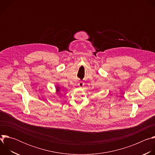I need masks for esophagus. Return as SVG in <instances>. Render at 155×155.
<instances>
[{"mask_svg": "<svg viewBox=\"0 0 155 155\" xmlns=\"http://www.w3.org/2000/svg\"><path fill=\"white\" fill-rule=\"evenodd\" d=\"M78 85L79 87H83V83L82 81H80V82L78 83Z\"/></svg>", "mask_w": 155, "mask_h": 155, "instance_id": "1", "label": "esophagus"}]
</instances>
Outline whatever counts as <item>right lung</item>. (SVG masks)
<instances>
[{"instance_id": "add662e5", "label": "right lung", "mask_w": 155, "mask_h": 155, "mask_svg": "<svg viewBox=\"0 0 155 155\" xmlns=\"http://www.w3.org/2000/svg\"><path fill=\"white\" fill-rule=\"evenodd\" d=\"M60 91H61V87L58 85H56V94H60Z\"/></svg>"}]
</instances>
